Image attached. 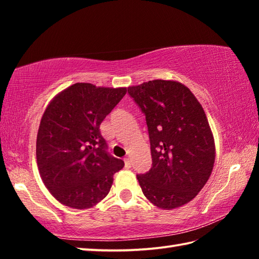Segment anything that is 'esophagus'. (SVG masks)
Instances as JSON below:
<instances>
[{"label": "esophagus", "mask_w": 259, "mask_h": 259, "mask_svg": "<svg viewBox=\"0 0 259 259\" xmlns=\"http://www.w3.org/2000/svg\"><path fill=\"white\" fill-rule=\"evenodd\" d=\"M124 163H125L126 168H130V166H131V161H130L129 157H125V159H124Z\"/></svg>", "instance_id": "obj_1"}]
</instances>
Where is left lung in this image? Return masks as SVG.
<instances>
[{"instance_id":"obj_1","label":"left lung","mask_w":259,"mask_h":259,"mask_svg":"<svg viewBox=\"0 0 259 259\" xmlns=\"http://www.w3.org/2000/svg\"><path fill=\"white\" fill-rule=\"evenodd\" d=\"M145 114L152 168L137 175L144 195L161 209L190 202L208 182L214 140L201 104L182 83L153 80L129 87Z\"/></svg>"}]
</instances>
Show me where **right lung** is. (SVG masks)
Here are the masks:
<instances>
[{
	"label": "right lung",
	"mask_w": 259,
	"mask_h": 259,
	"mask_svg": "<svg viewBox=\"0 0 259 259\" xmlns=\"http://www.w3.org/2000/svg\"><path fill=\"white\" fill-rule=\"evenodd\" d=\"M125 94L126 88L75 83L48 105L36 160L43 183L60 203L88 209L108 194L124 162L108 154L99 126Z\"/></svg>",
	"instance_id": "add662e5"
}]
</instances>
